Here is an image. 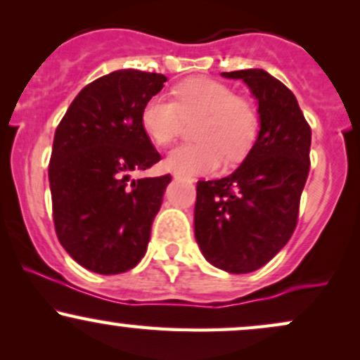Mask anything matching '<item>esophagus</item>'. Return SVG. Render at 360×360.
<instances>
[{
    "label": "esophagus",
    "mask_w": 360,
    "mask_h": 360,
    "mask_svg": "<svg viewBox=\"0 0 360 360\" xmlns=\"http://www.w3.org/2000/svg\"><path fill=\"white\" fill-rule=\"evenodd\" d=\"M174 179L177 181H188V183H193L194 179H191V177H186V176H181V174H174Z\"/></svg>",
    "instance_id": "obj_1"
}]
</instances>
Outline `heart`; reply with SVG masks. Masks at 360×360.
<instances>
[{"instance_id":"heart-1","label":"heart","mask_w":360,"mask_h":360,"mask_svg":"<svg viewBox=\"0 0 360 360\" xmlns=\"http://www.w3.org/2000/svg\"><path fill=\"white\" fill-rule=\"evenodd\" d=\"M176 101L158 94L144 103L142 129L158 146L171 144L183 131L186 119H199L198 142L176 146L166 155V167L176 174L213 172L248 154L257 139L259 120L255 107L218 80L194 79L177 85Z\"/></svg>"}]
</instances>
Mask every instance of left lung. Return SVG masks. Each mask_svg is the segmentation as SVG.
I'll return each mask as SVG.
<instances>
[{"mask_svg":"<svg viewBox=\"0 0 360 360\" xmlns=\"http://www.w3.org/2000/svg\"><path fill=\"white\" fill-rule=\"evenodd\" d=\"M257 98L259 131L245 161L221 179L198 181L194 236L211 265L250 274L288 243L310 171L311 131L290 90L262 68L223 72Z\"/></svg>","mask_w":360,"mask_h":360,"instance_id":"8db88e82","label":"left lung"}]
</instances>
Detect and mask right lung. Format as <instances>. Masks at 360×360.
I'll use <instances>...</instances> for the list:
<instances>
[{
  "label": "right lung",
  "instance_id": "right-lung-1",
  "mask_svg": "<svg viewBox=\"0 0 360 360\" xmlns=\"http://www.w3.org/2000/svg\"><path fill=\"white\" fill-rule=\"evenodd\" d=\"M161 73L117 70L80 90L55 131L49 166L55 231L79 265L101 275L146 255L171 176L131 179L161 161L141 124Z\"/></svg>",
  "mask_w": 360,
  "mask_h": 360
}]
</instances>
